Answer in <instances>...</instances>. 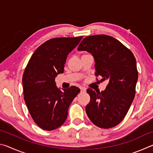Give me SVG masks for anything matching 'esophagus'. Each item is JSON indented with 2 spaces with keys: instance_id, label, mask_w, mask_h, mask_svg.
<instances>
[{
  "instance_id": "obj_1",
  "label": "esophagus",
  "mask_w": 153,
  "mask_h": 153,
  "mask_svg": "<svg viewBox=\"0 0 153 153\" xmlns=\"http://www.w3.org/2000/svg\"><path fill=\"white\" fill-rule=\"evenodd\" d=\"M80 90H81V92H86V89L85 88H83V87L80 88Z\"/></svg>"
}]
</instances>
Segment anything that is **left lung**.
<instances>
[{"mask_svg":"<svg viewBox=\"0 0 153 153\" xmlns=\"http://www.w3.org/2000/svg\"><path fill=\"white\" fill-rule=\"evenodd\" d=\"M77 51L91 54L95 75L108 80L104 91L87 90L90 97L86 107L88 117L99 128H113L123 120L133 102L138 77L136 59L123 44L107 35L87 36Z\"/></svg>","mask_w":153,"mask_h":153,"instance_id":"obj_1","label":"left lung"}]
</instances>
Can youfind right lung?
I'll list each match as a JSON object with an SVG mask.
<instances>
[{"mask_svg":"<svg viewBox=\"0 0 153 153\" xmlns=\"http://www.w3.org/2000/svg\"><path fill=\"white\" fill-rule=\"evenodd\" d=\"M82 38L46 41L33 53L25 67L22 78L25 104L34 122L45 130L63 125L69 105L80 92L76 86L59 89L55 77L63 73L67 56Z\"/></svg>","mask_w":153,"mask_h":153,"instance_id":"right-lung-1","label":"right lung"}]
</instances>
